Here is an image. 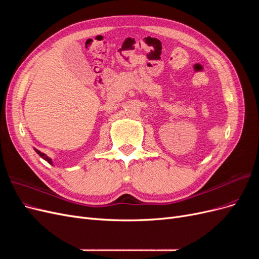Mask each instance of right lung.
<instances>
[{
    "label": "right lung",
    "instance_id": "1",
    "mask_svg": "<svg viewBox=\"0 0 259 259\" xmlns=\"http://www.w3.org/2000/svg\"><path fill=\"white\" fill-rule=\"evenodd\" d=\"M34 150H35V152H36V153H37L38 155H40V156H41V158H42V159H44V160H45L46 162H49L50 164H52V165H53V161H52V159H51V158H49V156H48V155H46L45 153H43V152H41V151H38V150H37V149H35V148H34Z\"/></svg>",
    "mask_w": 259,
    "mask_h": 259
}]
</instances>
